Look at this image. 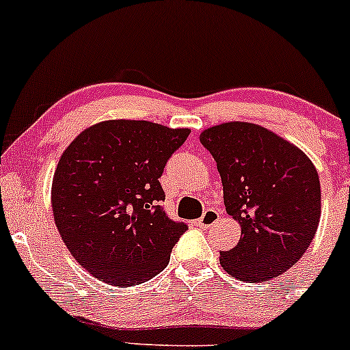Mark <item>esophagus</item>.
Masks as SVG:
<instances>
[{
    "mask_svg": "<svg viewBox=\"0 0 350 350\" xmlns=\"http://www.w3.org/2000/svg\"><path fill=\"white\" fill-rule=\"evenodd\" d=\"M219 217H220V213L217 212V210L206 208L204 212V215L197 220V225L202 228H210L213 224H217V221H219Z\"/></svg>",
    "mask_w": 350,
    "mask_h": 350,
    "instance_id": "1",
    "label": "esophagus"
}]
</instances>
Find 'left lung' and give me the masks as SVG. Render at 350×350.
Listing matches in <instances>:
<instances>
[{
    "label": "left lung",
    "mask_w": 350,
    "mask_h": 350,
    "mask_svg": "<svg viewBox=\"0 0 350 350\" xmlns=\"http://www.w3.org/2000/svg\"><path fill=\"white\" fill-rule=\"evenodd\" d=\"M224 185L225 210L242 227L220 264L243 282H265L299 262L321 220V182L309 157L260 125L228 122L206 129Z\"/></svg>",
    "instance_id": "8db88e82"
}]
</instances>
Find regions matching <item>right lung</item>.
Masks as SVG:
<instances>
[{
  "mask_svg": "<svg viewBox=\"0 0 350 350\" xmlns=\"http://www.w3.org/2000/svg\"><path fill=\"white\" fill-rule=\"evenodd\" d=\"M189 135L145 120H107L63 152L51 185L55 224L93 277L133 287L167 267L187 225L165 213L159 178Z\"/></svg>",
  "mask_w": 350,
  "mask_h": 350,
  "instance_id": "obj_1",
  "label": "right lung"
}]
</instances>
